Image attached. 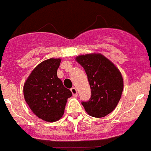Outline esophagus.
I'll use <instances>...</instances> for the list:
<instances>
[{
	"label": "esophagus",
	"mask_w": 151,
	"mask_h": 151,
	"mask_svg": "<svg viewBox=\"0 0 151 151\" xmlns=\"http://www.w3.org/2000/svg\"><path fill=\"white\" fill-rule=\"evenodd\" d=\"M71 91L72 93H73V95L74 96V97H77L78 96V92H77V90L76 88H71Z\"/></svg>",
	"instance_id": "34e87169"
}]
</instances>
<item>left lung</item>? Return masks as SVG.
Instances as JSON below:
<instances>
[{
  "mask_svg": "<svg viewBox=\"0 0 151 151\" xmlns=\"http://www.w3.org/2000/svg\"><path fill=\"white\" fill-rule=\"evenodd\" d=\"M76 60L87 74L91 96L82 104L89 115L104 117L118 104L123 90V79L119 69L99 54L78 56Z\"/></svg>",
  "mask_w": 151,
  "mask_h": 151,
  "instance_id": "left-lung-1",
  "label": "left lung"
}]
</instances>
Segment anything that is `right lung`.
I'll return each mask as SVG.
<instances>
[{
	"label": "right lung",
	"instance_id": "obj_1",
	"mask_svg": "<svg viewBox=\"0 0 151 151\" xmlns=\"http://www.w3.org/2000/svg\"><path fill=\"white\" fill-rule=\"evenodd\" d=\"M60 59H48L36 66L24 84V97L38 118L55 122L63 116L66 101L72 96L57 76Z\"/></svg>",
	"mask_w": 151,
	"mask_h": 151
}]
</instances>
